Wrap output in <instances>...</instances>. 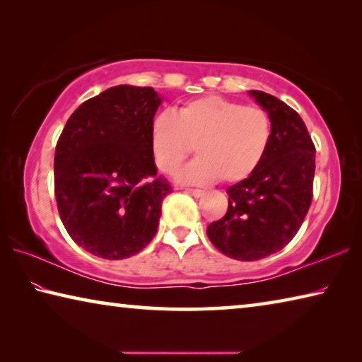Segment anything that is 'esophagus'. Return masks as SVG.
<instances>
[{
  "mask_svg": "<svg viewBox=\"0 0 362 362\" xmlns=\"http://www.w3.org/2000/svg\"><path fill=\"white\" fill-rule=\"evenodd\" d=\"M187 193L194 196V198H201V196H204V189H199V188H187Z\"/></svg>",
  "mask_w": 362,
  "mask_h": 362,
  "instance_id": "34e87169",
  "label": "esophagus"
}]
</instances>
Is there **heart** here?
Returning <instances> with one entry per match:
<instances>
[{
  "instance_id": "obj_1",
  "label": "heart",
  "mask_w": 362,
  "mask_h": 362,
  "mask_svg": "<svg viewBox=\"0 0 362 362\" xmlns=\"http://www.w3.org/2000/svg\"><path fill=\"white\" fill-rule=\"evenodd\" d=\"M273 124L265 108L206 95L182 105L175 115L158 113L151 121L153 161L174 174L192 155L198 158L180 173L189 183H236L255 173L272 144Z\"/></svg>"
}]
</instances>
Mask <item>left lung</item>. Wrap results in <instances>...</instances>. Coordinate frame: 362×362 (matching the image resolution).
I'll return each mask as SVG.
<instances>
[{
  "mask_svg": "<svg viewBox=\"0 0 362 362\" xmlns=\"http://www.w3.org/2000/svg\"><path fill=\"white\" fill-rule=\"evenodd\" d=\"M249 94L272 118V144L255 173L226 189L228 211L207 226L214 246L243 262L265 259L292 241L313 199L316 168L315 144L296 110L262 90Z\"/></svg>",
  "mask_w": 362,
  "mask_h": 362,
  "instance_id": "1",
  "label": "left lung"
}]
</instances>
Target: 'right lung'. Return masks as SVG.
Segmentation results:
<instances>
[{"instance_id": "add662e5", "label": "right lung", "mask_w": 362, "mask_h": 362, "mask_svg": "<svg viewBox=\"0 0 362 362\" xmlns=\"http://www.w3.org/2000/svg\"><path fill=\"white\" fill-rule=\"evenodd\" d=\"M161 103L153 88L115 86L81 103L54 156V193L78 246L108 260L139 254L158 231L173 185L156 175L150 146Z\"/></svg>"}]
</instances>
